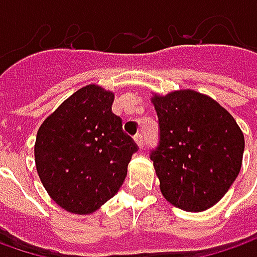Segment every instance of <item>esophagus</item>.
<instances>
[{"label": "esophagus", "instance_id": "1", "mask_svg": "<svg viewBox=\"0 0 257 257\" xmlns=\"http://www.w3.org/2000/svg\"><path fill=\"white\" fill-rule=\"evenodd\" d=\"M134 142H136V144L139 146V149L142 150L144 147V140H143V134H136V137H134Z\"/></svg>", "mask_w": 257, "mask_h": 257}]
</instances>
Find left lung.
<instances>
[{"label":"left lung","instance_id":"left-lung-1","mask_svg":"<svg viewBox=\"0 0 257 257\" xmlns=\"http://www.w3.org/2000/svg\"><path fill=\"white\" fill-rule=\"evenodd\" d=\"M152 101L160 142L150 159L164 199L186 212L212 207L240 172V127L217 101L194 90L154 94Z\"/></svg>","mask_w":257,"mask_h":257}]
</instances>
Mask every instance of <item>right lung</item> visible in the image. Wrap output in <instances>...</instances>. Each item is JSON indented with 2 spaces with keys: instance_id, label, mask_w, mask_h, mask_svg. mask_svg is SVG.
Listing matches in <instances>:
<instances>
[{
  "instance_id": "1",
  "label": "right lung",
  "mask_w": 257,
  "mask_h": 257,
  "mask_svg": "<svg viewBox=\"0 0 257 257\" xmlns=\"http://www.w3.org/2000/svg\"><path fill=\"white\" fill-rule=\"evenodd\" d=\"M114 93L90 84L70 95L37 133V173L60 207L88 214L121 187L137 144L111 111Z\"/></svg>"
}]
</instances>
